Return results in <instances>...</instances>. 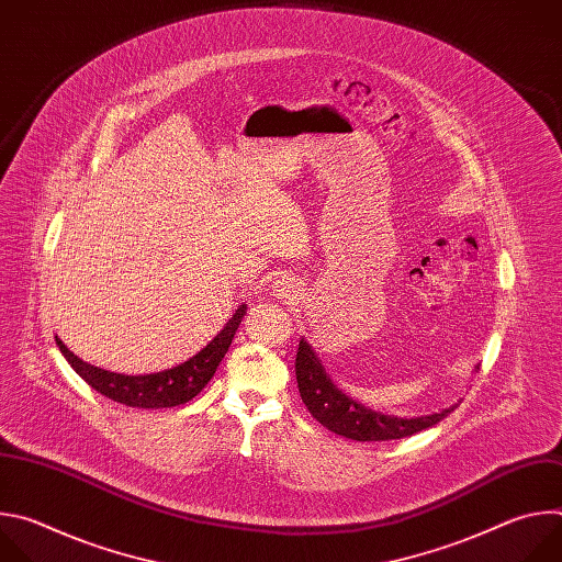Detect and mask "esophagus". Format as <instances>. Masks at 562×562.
Masks as SVG:
<instances>
[{"label": "esophagus", "instance_id": "34e87169", "mask_svg": "<svg viewBox=\"0 0 562 562\" xmlns=\"http://www.w3.org/2000/svg\"><path fill=\"white\" fill-rule=\"evenodd\" d=\"M302 293V286L295 278L291 276H280L276 282H273V295L280 297V300H297Z\"/></svg>", "mask_w": 562, "mask_h": 562}]
</instances>
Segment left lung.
Masks as SVG:
<instances>
[{
	"label": "left lung",
	"instance_id": "left-lung-1",
	"mask_svg": "<svg viewBox=\"0 0 562 562\" xmlns=\"http://www.w3.org/2000/svg\"><path fill=\"white\" fill-rule=\"evenodd\" d=\"M295 378L297 389L302 395V403L306 405L308 414L329 431L360 440V442H375V440H395L407 438L423 429H429L438 425L442 418H447L458 405L460 400L447 409H440L436 414L427 416H414V418H400L373 412L364 407L358 400L349 397L327 373L323 360H319L313 351V347L302 338L295 356Z\"/></svg>",
	"mask_w": 562,
	"mask_h": 562
}]
</instances>
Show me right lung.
<instances>
[{
	"mask_svg": "<svg viewBox=\"0 0 562 562\" xmlns=\"http://www.w3.org/2000/svg\"><path fill=\"white\" fill-rule=\"evenodd\" d=\"M245 315H247V304H239L233 317L224 325V329L202 351H198L193 358H189L187 362L173 369L146 373V375H124V373L93 367L85 360H79L72 351H68L57 336H55V342L61 356L75 369V373L82 380H87L98 393L126 407L167 409V407H178L189 403V400H193L209 384L224 353L228 351L231 340Z\"/></svg>",
	"mask_w": 562,
	"mask_h": 562,
	"instance_id": "1",
	"label": "right lung"
}]
</instances>
